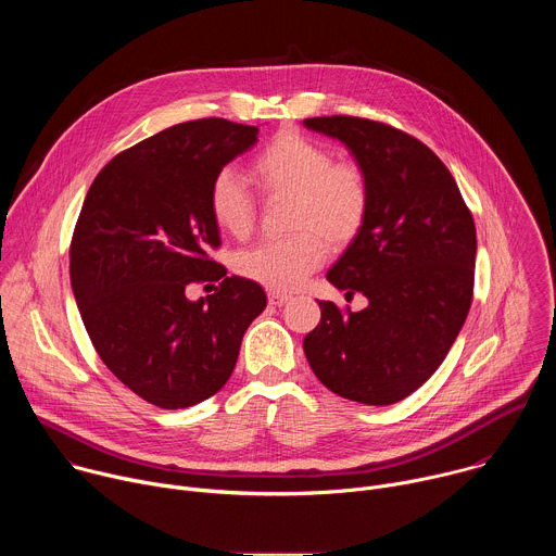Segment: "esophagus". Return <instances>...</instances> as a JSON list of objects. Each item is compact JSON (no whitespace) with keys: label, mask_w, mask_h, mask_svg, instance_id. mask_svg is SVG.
Returning a JSON list of instances; mask_svg holds the SVG:
<instances>
[{"label":"esophagus","mask_w":556,"mask_h":556,"mask_svg":"<svg viewBox=\"0 0 556 556\" xmlns=\"http://www.w3.org/2000/svg\"><path fill=\"white\" fill-rule=\"evenodd\" d=\"M290 301V294H283V292H268V303L270 305H283Z\"/></svg>","instance_id":"obj_1"}]
</instances>
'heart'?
I'll return each mask as SVG.
<instances>
[{
	"mask_svg": "<svg viewBox=\"0 0 556 556\" xmlns=\"http://www.w3.org/2000/svg\"><path fill=\"white\" fill-rule=\"evenodd\" d=\"M251 174L266 198L288 195L286 240L262 242L235 257L244 279L275 292L299 288L326 262L328 247L343 251L358 240L369 208L371 187L365 169L350 161H334V151L294 129L273 136L253 157ZM213 222L232 237L253 230L257 202L232 169H222L208 187Z\"/></svg>",
	"mask_w": 556,
	"mask_h": 556,
	"instance_id": "1",
	"label": "heart"
}]
</instances>
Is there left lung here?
I'll return each mask as SVG.
<instances>
[{"label":"left lung","instance_id":"obj_1","mask_svg":"<svg viewBox=\"0 0 556 556\" xmlns=\"http://www.w3.org/2000/svg\"><path fill=\"white\" fill-rule=\"evenodd\" d=\"M339 138L365 169L371 208L328 281L367 296L361 312L319 301L305 358L330 391L363 405H393L442 365L472 301L475 222L440 157L418 138L356 116L305 118Z\"/></svg>","mask_w":556,"mask_h":556}]
</instances>
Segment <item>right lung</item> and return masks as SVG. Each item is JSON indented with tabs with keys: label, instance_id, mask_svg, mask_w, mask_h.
Returning a JSON list of instances; mask_svg holds the SVG:
<instances>
[{
	"label": "right lung",
	"instance_id": "right-lung-1",
	"mask_svg": "<svg viewBox=\"0 0 556 556\" xmlns=\"http://www.w3.org/2000/svg\"><path fill=\"white\" fill-rule=\"evenodd\" d=\"M257 131L200 118L155 134L112 157L76 219L70 279L90 341L125 387L161 409L217 393L266 307L260 283L226 277L208 257L222 244L211 180ZM213 280V295L186 299L191 282Z\"/></svg>",
	"mask_w": 556,
	"mask_h": 556
}]
</instances>
